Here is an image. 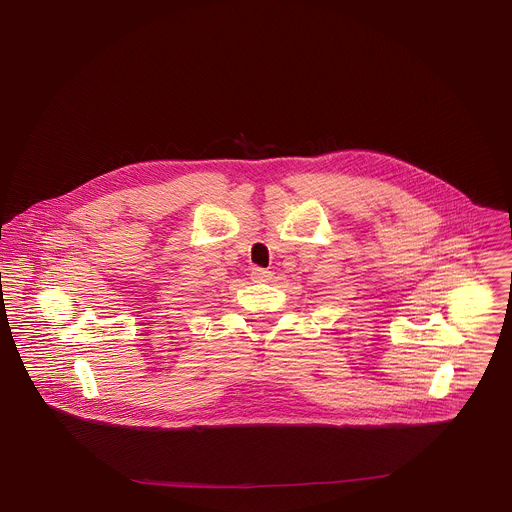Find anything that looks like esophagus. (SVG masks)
Here are the masks:
<instances>
[{"label": "esophagus", "instance_id": "esophagus-1", "mask_svg": "<svg viewBox=\"0 0 512 512\" xmlns=\"http://www.w3.org/2000/svg\"><path fill=\"white\" fill-rule=\"evenodd\" d=\"M251 279L257 281V283L269 281V279H271V271H267V269H263V267H253V269H251Z\"/></svg>", "mask_w": 512, "mask_h": 512}]
</instances>
